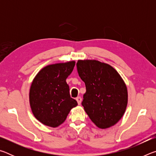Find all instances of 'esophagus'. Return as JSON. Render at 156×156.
<instances>
[{
    "mask_svg": "<svg viewBox=\"0 0 156 156\" xmlns=\"http://www.w3.org/2000/svg\"><path fill=\"white\" fill-rule=\"evenodd\" d=\"M76 100H77V102H78V105H80V103H81V101H82V98H81V97L78 96V97L76 98Z\"/></svg>",
    "mask_w": 156,
    "mask_h": 156,
    "instance_id": "1",
    "label": "esophagus"
}]
</instances>
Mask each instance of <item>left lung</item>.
<instances>
[{"instance_id":"obj_1","label":"left lung","mask_w":156,"mask_h":156,"mask_svg":"<svg viewBox=\"0 0 156 156\" xmlns=\"http://www.w3.org/2000/svg\"><path fill=\"white\" fill-rule=\"evenodd\" d=\"M78 75L86 87L82 105L89 117L99 128L117 123L127 105V90L115 69L98 60H78Z\"/></svg>"}]
</instances>
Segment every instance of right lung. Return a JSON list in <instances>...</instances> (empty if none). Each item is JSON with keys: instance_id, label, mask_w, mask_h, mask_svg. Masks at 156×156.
Returning a JSON list of instances; mask_svg holds the SVG:
<instances>
[{"instance_id": "add662e5", "label": "right lung", "mask_w": 156, "mask_h": 156, "mask_svg": "<svg viewBox=\"0 0 156 156\" xmlns=\"http://www.w3.org/2000/svg\"><path fill=\"white\" fill-rule=\"evenodd\" d=\"M74 66V61L50 65L42 69L34 79L30 91L31 109L36 119L44 125L58 126L70 110L78 105L71 98L66 82Z\"/></svg>"}]
</instances>
